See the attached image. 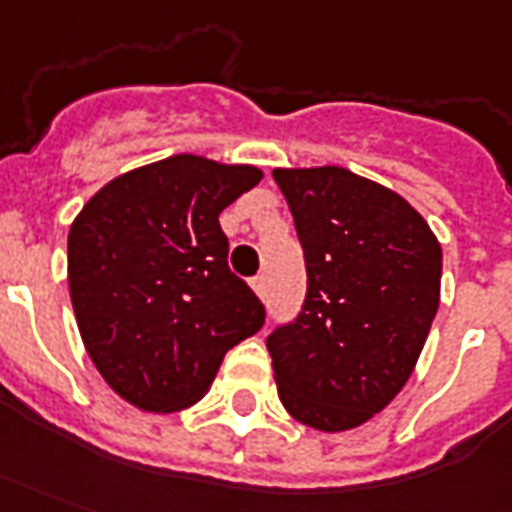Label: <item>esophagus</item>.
<instances>
[{
	"mask_svg": "<svg viewBox=\"0 0 512 512\" xmlns=\"http://www.w3.org/2000/svg\"><path fill=\"white\" fill-rule=\"evenodd\" d=\"M252 290H255V293L260 295V298H266V293H268L266 276H255V279H252Z\"/></svg>",
	"mask_w": 512,
	"mask_h": 512,
	"instance_id": "obj_1",
	"label": "esophagus"
}]
</instances>
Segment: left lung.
Segmentation results:
<instances>
[{"label": "left lung", "instance_id": "8db88e82", "mask_svg": "<svg viewBox=\"0 0 512 512\" xmlns=\"http://www.w3.org/2000/svg\"><path fill=\"white\" fill-rule=\"evenodd\" d=\"M306 260V298L268 336L285 410L347 431L410 380L439 306L442 249L426 219L352 170L276 168Z\"/></svg>", "mask_w": 512, "mask_h": 512}]
</instances>
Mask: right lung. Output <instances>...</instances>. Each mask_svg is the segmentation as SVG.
Segmentation results:
<instances>
[{
  "instance_id": "right-lung-1",
  "label": "right lung",
  "mask_w": 512,
  "mask_h": 512,
  "mask_svg": "<svg viewBox=\"0 0 512 512\" xmlns=\"http://www.w3.org/2000/svg\"><path fill=\"white\" fill-rule=\"evenodd\" d=\"M263 179L255 165L176 154L108 181L67 236L78 331L102 380L143 412L203 399L266 309L227 268L219 214Z\"/></svg>"
}]
</instances>
